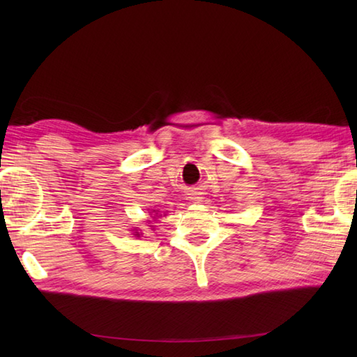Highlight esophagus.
Instances as JSON below:
<instances>
[{
	"instance_id": "34e87169",
	"label": "esophagus",
	"mask_w": 357,
	"mask_h": 357,
	"mask_svg": "<svg viewBox=\"0 0 357 357\" xmlns=\"http://www.w3.org/2000/svg\"><path fill=\"white\" fill-rule=\"evenodd\" d=\"M188 195V199L190 201H193L195 204H201L202 202V196H201V193L199 192H196V190H192L190 193H187Z\"/></svg>"
}]
</instances>
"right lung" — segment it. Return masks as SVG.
Instances as JSON below:
<instances>
[{
	"mask_svg": "<svg viewBox=\"0 0 357 357\" xmlns=\"http://www.w3.org/2000/svg\"><path fill=\"white\" fill-rule=\"evenodd\" d=\"M150 227H151V225H150Z\"/></svg>",
	"mask_w": 357,
	"mask_h": 357,
	"instance_id": "right-lung-1",
	"label": "right lung"
}]
</instances>
